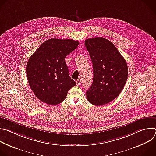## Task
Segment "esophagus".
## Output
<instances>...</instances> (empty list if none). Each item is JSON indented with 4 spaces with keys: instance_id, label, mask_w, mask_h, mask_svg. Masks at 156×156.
<instances>
[{
    "instance_id": "obj_1",
    "label": "esophagus",
    "mask_w": 156,
    "mask_h": 156,
    "mask_svg": "<svg viewBox=\"0 0 156 156\" xmlns=\"http://www.w3.org/2000/svg\"><path fill=\"white\" fill-rule=\"evenodd\" d=\"M76 84H81V80L79 78V79H78L77 80H76Z\"/></svg>"
}]
</instances>
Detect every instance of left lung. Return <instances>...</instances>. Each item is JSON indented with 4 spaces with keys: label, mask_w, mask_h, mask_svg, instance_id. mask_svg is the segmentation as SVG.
<instances>
[{
    "label": "left lung",
    "mask_w": 156,
    "mask_h": 156,
    "mask_svg": "<svg viewBox=\"0 0 156 156\" xmlns=\"http://www.w3.org/2000/svg\"><path fill=\"white\" fill-rule=\"evenodd\" d=\"M86 48L93 66V81L86 91L87 101L99 106L109 103L119 96L128 75L126 60L114 44L98 37L87 39Z\"/></svg>",
    "instance_id": "obj_1"
}]
</instances>
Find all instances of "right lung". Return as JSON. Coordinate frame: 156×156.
I'll list each match as a JSON object with an SVG mask.
<instances>
[{
    "label": "right lung",
    "mask_w": 156,
    "mask_h": 156,
    "mask_svg": "<svg viewBox=\"0 0 156 156\" xmlns=\"http://www.w3.org/2000/svg\"><path fill=\"white\" fill-rule=\"evenodd\" d=\"M79 45L73 39L52 38L44 42L29 58L27 75L36 96L49 105L63 102L76 85L69 75L65 58Z\"/></svg>",
    "instance_id": "obj_1"
}]
</instances>
